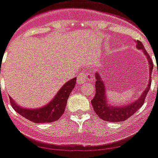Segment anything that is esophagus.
<instances>
[{"instance_id": "1", "label": "esophagus", "mask_w": 158, "mask_h": 158, "mask_svg": "<svg viewBox=\"0 0 158 158\" xmlns=\"http://www.w3.org/2000/svg\"><path fill=\"white\" fill-rule=\"evenodd\" d=\"M93 81V75L92 73H81L80 76H78L77 84V85H81L82 84L87 83V82H92Z\"/></svg>"}]
</instances>
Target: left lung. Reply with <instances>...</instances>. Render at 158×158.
<instances>
[{
  "mask_svg": "<svg viewBox=\"0 0 158 158\" xmlns=\"http://www.w3.org/2000/svg\"><path fill=\"white\" fill-rule=\"evenodd\" d=\"M136 47L138 49H141L146 56L147 59L148 60V64H149V72H150V77H149V82L148 85L145 89V90L143 92L142 95L138 100L132 102L131 104H128L127 106H110L106 105V90L105 86L102 79L100 78L99 75L96 74V79L97 81H95V95L94 98L91 100V103L93 106L94 110L95 113L98 114L99 118H102L103 120L108 121V122H119V121H124L126 119L131 117L132 114H134L137 111L140 107H141L144 101L145 98L148 94L151 85V73H152V68H153V64L151 60L150 56L146 50L144 49L143 44L140 41L137 40L136 41Z\"/></svg>",
  "mask_w": 158,
  "mask_h": 158,
  "instance_id": "obj_1",
  "label": "left lung"
}]
</instances>
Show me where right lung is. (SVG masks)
Here are the masks:
<instances>
[{"instance_id":"add662e5","label":"right lung","mask_w":158,"mask_h":158,"mask_svg":"<svg viewBox=\"0 0 158 158\" xmlns=\"http://www.w3.org/2000/svg\"><path fill=\"white\" fill-rule=\"evenodd\" d=\"M76 79L75 77L65 83L64 86L59 90L54 99L44 107L32 110L22 108L17 105L12 98H10V103L14 110H16L18 114L34 123H52L58 120L64 114L68 98L75 87Z\"/></svg>"}]
</instances>
